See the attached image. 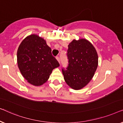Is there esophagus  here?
<instances>
[{
  "instance_id": "34e87169",
  "label": "esophagus",
  "mask_w": 123,
  "mask_h": 123,
  "mask_svg": "<svg viewBox=\"0 0 123 123\" xmlns=\"http://www.w3.org/2000/svg\"><path fill=\"white\" fill-rule=\"evenodd\" d=\"M56 59H57V61H58V62H59V63H60V57L58 56H57V57H56Z\"/></svg>"
}]
</instances>
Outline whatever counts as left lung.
Returning a JSON list of instances; mask_svg holds the SVG:
<instances>
[{
    "instance_id": "obj_1",
    "label": "left lung",
    "mask_w": 123,
    "mask_h": 123,
    "mask_svg": "<svg viewBox=\"0 0 123 123\" xmlns=\"http://www.w3.org/2000/svg\"><path fill=\"white\" fill-rule=\"evenodd\" d=\"M68 66L62 69L64 79L75 90L82 89L94 75L98 65V56L94 47L85 39L74 40L68 45Z\"/></svg>"
}]
</instances>
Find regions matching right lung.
I'll return each mask as SVG.
<instances>
[{"instance_id":"right-lung-1","label":"right lung","mask_w":123,"mask_h":123,"mask_svg":"<svg viewBox=\"0 0 123 123\" xmlns=\"http://www.w3.org/2000/svg\"><path fill=\"white\" fill-rule=\"evenodd\" d=\"M46 41L37 35L27 37L17 51V62L22 75L35 86L46 82L53 69L60 66Z\"/></svg>"}]
</instances>
